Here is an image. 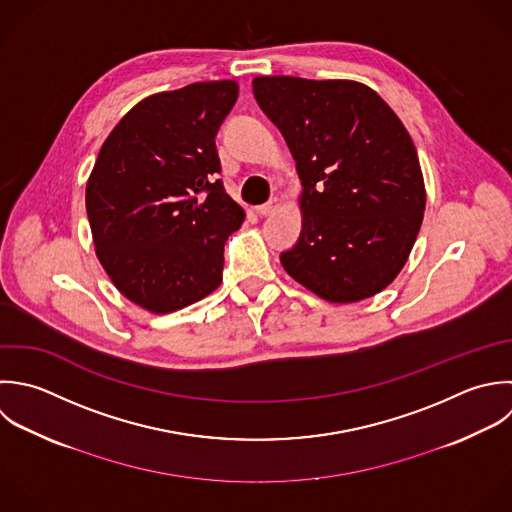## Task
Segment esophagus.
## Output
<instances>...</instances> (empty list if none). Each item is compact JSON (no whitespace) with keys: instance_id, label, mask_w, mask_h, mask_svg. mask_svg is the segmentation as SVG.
I'll return each instance as SVG.
<instances>
[{"instance_id":"obj_1","label":"esophagus","mask_w":512,"mask_h":512,"mask_svg":"<svg viewBox=\"0 0 512 512\" xmlns=\"http://www.w3.org/2000/svg\"><path fill=\"white\" fill-rule=\"evenodd\" d=\"M277 207H279V199H277V197H273V199H269L267 203L257 205V207H255V213H257V215H261V217H267V215L275 213V211H277Z\"/></svg>"}]
</instances>
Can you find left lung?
Here are the masks:
<instances>
[{"label":"left lung","mask_w":512,"mask_h":512,"mask_svg":"<svg viewBox=\"0 0 512 512\" xmlns=\"http://www.w3.org/2000/svg\"><path fill=\"white\" fill-rule=\"evenodd\" d=\"M303 183V229L285 271L333 303L383 291L419 235L425 183L401 119L371 87L341 79L255 77Z\"/></svg>","instance_id":"8db88e82"}]
</instances>
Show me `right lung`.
I'll return each mask as SVG.
<instances>
[{"instance_id": "obj_1", "label": "right lung", "mask_w": 512, "mask_h": 512, "mask_svg": "<svg viewBox=\"0 0 512 512\" xmlns=\"http://www.w3.org/2000/svg\"><path fill=\"white\" fill-rule=\"evenodd\" d=\"M239 95L201 81L139 101L105 139L85 189L97 257L151 313L183 309L221 283L223 247L243 223L225 193L215 135Z\"/></svg>"}]
</instances>
